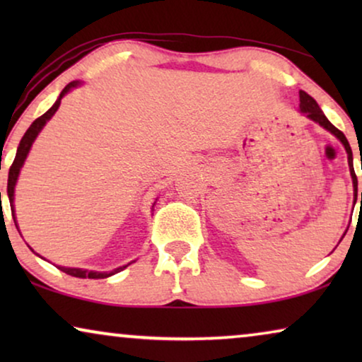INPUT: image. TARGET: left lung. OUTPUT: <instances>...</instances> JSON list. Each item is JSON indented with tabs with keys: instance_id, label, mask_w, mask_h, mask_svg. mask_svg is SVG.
<instances>
[{
	"instance_id": "1",
	"label": "left lung",
	"mask_w": 362,
	"mask_h": 362,
	"mask_svg": "<svg viewBox=\"0 0 362 362\" xmlns=\"http://www.w3.org/2000/svg\"><path fill=\"white\" fill-rule=\"evenodd\" d=\"M300 113H303L310 118V120H313L315 123H318L320 127H323L325 130H328L331 135H334L338 140L343 143L346 153H348V165H349V173H351V177H353V187H354V199L358 197V177H356V173H354V166H353V151H351V146L348 140H346L344 133L339 132L338 128H336L333 123H331L328 118L325 117L323 110H321L318 103L313 97H310L308 93L300 90ZM356 204V201H354ZM361 204H362V192H361Z\"/></svg>"
}]
</instances>
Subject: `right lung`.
Wrapping results in <instances>:
<instances>
[{"label":"right lung","instance_id":"add662e5","mask_svg":"<svg viewBox=\"0 0 362 362\" xmlns=\"http://www.w3.org/2000/svg\"><path fill=\"white\" fill-rule=\"evenodd\" d=\"M77 86H81V82L78 81H74L71 83H67L66 87H64V90L61 92V95L57 97V100L54 105L49 108V110L44 113V115H41L39 118H36L31 123V127L28 128L26 133H24V136L21 138V141H19V146H18V151H16V158H14L13 165L11 168H9V175H8V197H9V204H11V212H13V219H14V224H16L18 227V222H16V216H14V187H16V182H18V177H19V173H21V168L24 165V161H26V158L29 155V150H31L33 143L34 140H36L39 133H41V130L44 128V125L51 120L54 113L57 112L59 105H61V100L62 97L66 95V93H69L72 90V88H76ZM19 230V227H18ZM29 247V245H28ZM31 249V247H29ZM33 250V249H31ZM34 252V250H33ZM36 254V252H34ZM37 257H41L39 254H36ZM41 259H44V257H41ZM130 265V264H128ZM128 265H123V267H118V269H113L112 272H95V270H86V269H74V267H61L59 265L57 269L66 272L67 275H72V276H77V279H108V276L115 275L118 274V272H122L123 269H127Z\"/></svg>","mask_w":362,"mask_h":362}]
</instances>
